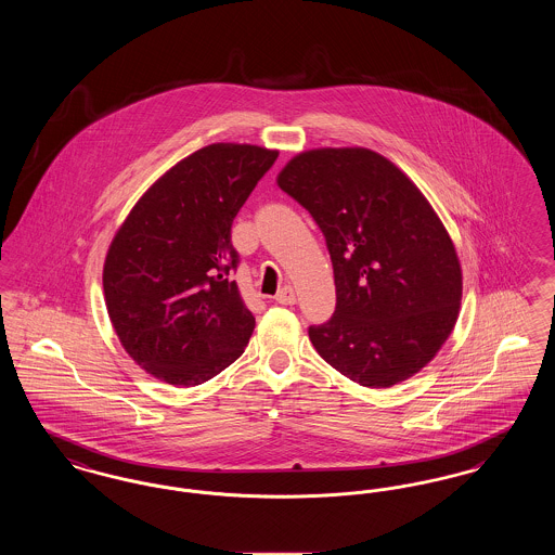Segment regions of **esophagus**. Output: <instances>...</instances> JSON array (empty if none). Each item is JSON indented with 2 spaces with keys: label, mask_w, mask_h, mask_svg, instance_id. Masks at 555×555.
<instances>
[{
  "label": "esophagus",
  "mask_w": 555,
  "mask_h": 555,
  "mask_svg": "<svg viewBox=\"0 0 555 555\" xmlns=\"http://www.w3.org/2000/svg\"><path fill=\"white\" fill-rule=\"evenodd\" d=\"M274 299H276V304H281V306H293V304L297 301V297H295V291H293L291 285H287V287H283V289L279 291Z\"/></svg>",
  "instance_id": "1"
}]
</instances>
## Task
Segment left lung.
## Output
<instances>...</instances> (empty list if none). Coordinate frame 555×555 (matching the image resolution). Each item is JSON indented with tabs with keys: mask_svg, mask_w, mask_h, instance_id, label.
I'll return each mask as SVG.
<instances>
[{
	"mask_svg": "<svg viewBox=\"0 0 555 555\" xmlns=\"http://www.w3.org/2000/svg\"><path fill=\"white\" fill-rule=\"evenodd\" d=\"M276 183L312 214L333 262L335 314L308 331L320 358L370 389L414 376L462 301L453 241L421 189L366 147L304 152Z\"/></svg>",
	"mask_w": 555,
	"mask_h": 555,
	"instance_id": "left-lung-1",
	"label": "left lung"
}]
</instances>
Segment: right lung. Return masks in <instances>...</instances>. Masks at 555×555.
Here are the masks:
<instances>
[{"label": "right lung", "mask_w": 555, "mask_h": 555, "mask_svg": "<svg viewBox=\"0 0 555 555\" xmlns=\"http://www.w3.org/2000/svg\"><path fill=\"white\" fill-rule=\"evenodd\" d=\"M276 150L211 143L150 186L107 249V317L132 360L195 387L231 366L256 326L231 270L233 220Z\"/></svg>", "instance_id": "1"}]
</instances>
